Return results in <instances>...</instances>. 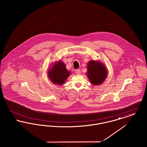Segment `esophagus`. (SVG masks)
<instances>
[{"label": "esophagus", "instance_id": "esophagus-1", "mask_svg": "<svg viewBox=\"0 0 147 147\" xmlns=\"http://www.w3.org/2000/svg\"><path fill=\"white\" fill-rule=\"evenodd\" d=\"M75 73H76V74H77V75H79L80 74V73H81V71H80V69H77V70H76V71H75Z\"/></svg>", "mask_w": 147, "mask_h": 147}]
</instances>
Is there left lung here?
Returning <instances> with one entry per match:
<instances>
[{
  "label": "left lung",
  "mask_w": 147,
  "mask_h": 147,
  "mask_svg": "<svg viewBox=\"0 0 147 147\" xmlns=\"http://www.w3.org/2000/svg\"><path fill=\"white\" fill-rule=\"evenodd\" d=\"M87 69L86 74L92 85H99L102 84L108 75L105 64L100 61H90L87 65Z\"/></svg>",
  "instance_id": "8db88e82"
}]
</instances>
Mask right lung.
<instances>
[{"label":"right lung","instance_id":"right-lung-1","mask_svg":"<svg viewBox=\"0 0 147 147\" xmlns=\"http://www.w3.org/2000/svg\"><path fill=\"white\" fill-rule=\"evenodd\" d=\"M70 74V71L67 69L65 64L61 60L54 62L47 72L51 82L58 85H63Z\"/></svg>","mask_w":147,"mask_h":147}]
</instances>
